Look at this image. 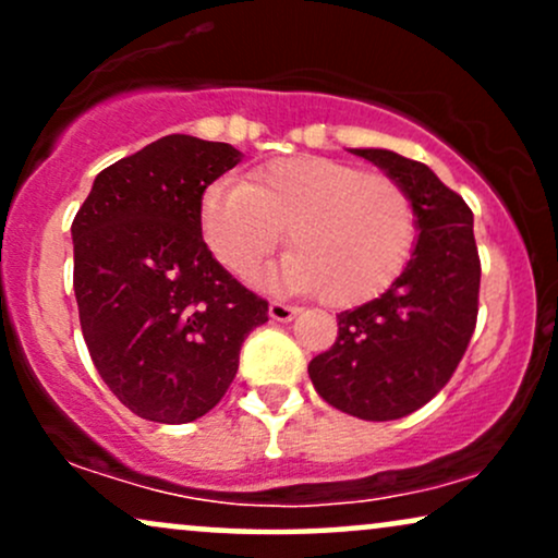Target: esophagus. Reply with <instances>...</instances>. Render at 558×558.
<instances>
[{
    "label": "esophagus",
    "instance_id": "esophagus-1",
    "mask_svg": "<svg viewBox=\"0 0 558 558\" xmlns=\"http://www.w3.org/2000/svg\"><path fill=\"white\" fill-rule=\"evenodd\" d=\"M296 315H299L296 306L283 304V301H272L270 304V317L275 319V323H291Z\"/></svg>",
    "mask_w": 558,
    "mask_h": 558
}]
</instances>
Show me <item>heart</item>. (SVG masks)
Instances as JSON below:
<instances>
[{"mask_svg": "<svg viewBox=\"0 0 558 558\" xmlns=\"http://www.w3.org/2000/svg\"><path fill=\"white\" fill-rule=\"evenodd\" d=\"M198 228L213 257L235 278L259 270L286 239L293 252L265 275L283 293H317L356 306L393 286L417 235L403 185L383 172L325 157H280L246 183L215 181L198 198Z\"/></svg>", "mask_w": 558, "mask_h": 558, "instance_id": "1", "label": "heart"}]
</instances>
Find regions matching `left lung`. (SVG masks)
Masks as SVG:
<instances>
[{"instance_id": "1", "label": "left lung", "mask_w": 558, "mask_h": 558, "mask_svg": "<svg viewBox=\"0 0 558 558\" xmlns=\"http://www.w3.org/2000/svg\"><path fill=\"white\" fill-rule=\"evenodd\" d=\"M412 196L417 243L383 296L338 315V338L310 362L312 386L351 417L417 412L451 380L477 323L480 257L472 209L427 165L388 149H351Z\"/></svg>"}]
</instances>
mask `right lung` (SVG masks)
<instances>
[{
  "mask_svg": "<svg viewBox=\"0 0 558 558\" xmlns=\"http://www.w3.org/2000/svg\"><path fill=\"white\" fill-rule=\"evenodd\" d=\"M241 162L220 141L172 133L96 175L75 215L73 288L101 380L138 417L183 425L226 396L267 301L213 257L198 198Z\"/></svg>",
  "mask_w": 558,
  "mask_h": 558,
  "instance_id": "add662e5",
  "label": "right lung"
}]
</instances>
